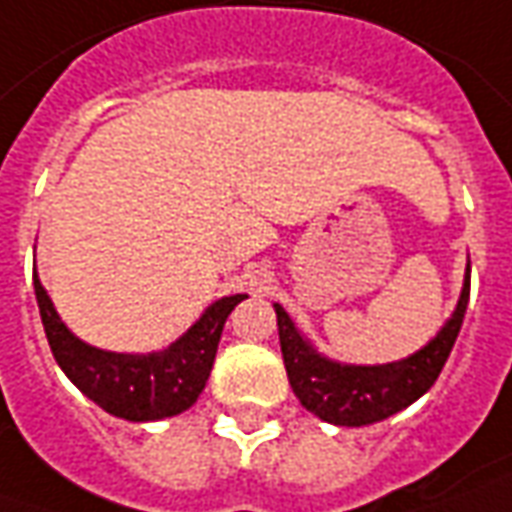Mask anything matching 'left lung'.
<instances>
[{"instance_id":"8db88e82","label":"left lung","mask_w":512,"mask_h":512,"mask_svg":"<svg viewBox=\"0 0 512 512\" xmlns=\"http://www.w3.org/2000/svg\"><path fill=\"white\" fill-rule=\"evenodd\" d=\"M468 291H471V266L466 268L460 302L452 318L446 321V327L421 352L399 363H388V366L332 363L318 355L296 332L288 313L280 305H274L277 327H280L282 360H285L288 382L296 399L321 421H330L338 427H366L413 405L418 396L430 391L432 382L438 380L443 363L455 346L457 332L466 316Z\"/></svg>"}]
</instances>
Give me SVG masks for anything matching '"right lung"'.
Here are the masks:
<instances>
[{
    "label": "right lung",
    "mask_w": 512,
    "mask_h": 512,
    "mask_svg": "<svg viewBox=\"0 0 512 512\" xmlns=\"http://www.w3.org/2000/svg\"><path fill=\"white\" fill-rule=\"evenodd\" d=\"M32 285L44 321L46 341L57 366L102 410L127 421L169 418L194 405L199 393L205 391L224 321L232 313V307L246 299L244 293L219 299L216 305L207 307L205 316L180 341L171 343L163 352L119 355V352L94 349L80 338H74L57 316L38 274H32Z\"/></svg>",
    "instance_id": "obj_1"
}]
</instances>
